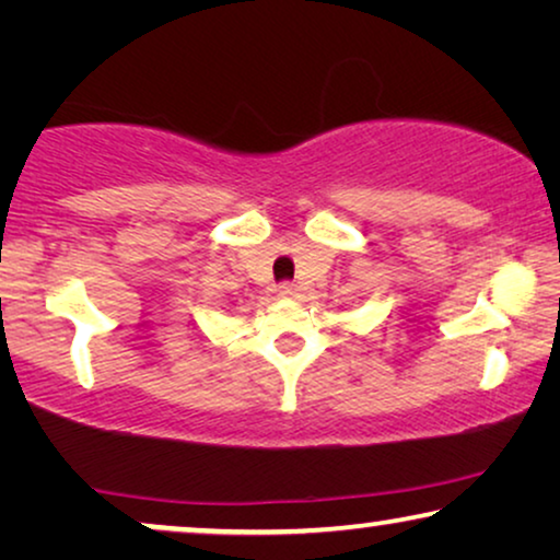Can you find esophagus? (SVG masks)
Returning a JSON list of instances; mask_svg holds the SVG:
<instances>
[{
    "label": "esophagus",
    "mask_w": 560,
    "mask_h": 560,
    "mask_svg": "<svg viewBox=\"0 0 560 560\" xmlns=\"http://www.w3.org/2000/svg\"><path fill=\"white\" fill-rule=\"evenodd\" d=\"M278 295L288 298V301H293V298H298V288L293 285V282H282V285L278 288Z\"/></svg>",
    "instance_id": "34e87169"
}]
</instances>
